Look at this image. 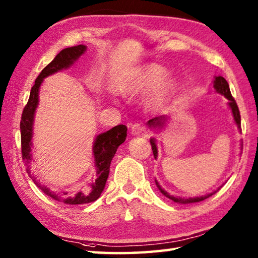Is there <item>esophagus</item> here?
I'll list each match as a JSON object with an SVG mask.
<instances>
[{
    "label": "esophagus",
    "instance_id": "34e87169",
    "mask_svg": "<svg viewBox=\"0 0 258 258\" xmlns=\"http://www.w3.org/2000/svg\"><path fill=\"white\" fill-rule=\"evenodd\" d=\"M143 131H145L143 125L137 123V124L132 125V127H131V134H132V135H140L143 132Z\"/></svg>",
    "mask_w": 258,
    "mask_h": 258
}]
</instances>
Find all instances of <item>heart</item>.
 <instances>
[{
	"instance_id": "1",
	"label": "heart",
	"mask_w": 258,
	"mask_h": 258,
	"mask_svg": "<svg viewBox=\"0 0 258 258\" xmlns=\"http://www.w3.org/2000/svg\"><path fill=\"white\" fill-rule=\"evenodd\" d=\"M146 104L150 109L164 107L176 90V81L166 75L165 68L156 63H147L130 74L121 84L124 93H139L150 89Z\"/></svg>"
}]
</instances>
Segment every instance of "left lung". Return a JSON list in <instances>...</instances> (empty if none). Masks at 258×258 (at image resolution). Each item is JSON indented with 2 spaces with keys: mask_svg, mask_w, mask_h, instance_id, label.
I'll return each instance as SVG.
<instances>
[{
  "mask_svg": "<svg viewBox=\"0 0 258 258\" xmlns=\"http://www.w3.org/2000/svg\"><path fill=\"white\" fill-rule=\"evenodd\" d=\"M213 87L214 90L216 91L217 93H220L222 95H224V97L229 100L228 102V106L231 109V112H232V116H233V120L235 125L238 126V128L240 132H241V118H240V112H239V109L237 103H235L234 99L232 98V95H231L230 92V87L228 82L225 81L224 77L222 76H215L214 78V82H213ZM169 118V116H159V117H155V118L150 119L148 121V126H149V128L155 131V130H160L163 128V126L166 124V120ZM150 143H151V148H152V152H154V156L155 158L158 157V147H157V140L155 138H151L150 139ZM156 185L158 187L159 191L163 194L165 197H167L168 199L173 200L174 203L176 204H192V203H198V202H203V200L207 199L208 197H211L213 196L215 192H217V190L211 192V194L208 195H205V196H200V197H189V198H182V197H178V196H173V195H169L167 191H165L163 187L159 185L158 181L156 180Z\"/></svg>",
  "mask_w": 258,
  "mask_h": 258,
  "instance_id": "obj_1",
  "label": "left lung"
}]
</instances>
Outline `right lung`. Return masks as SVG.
<instances>
[{"mask_svg":"<svg viewBox=\"0 0 258 258\" xmlns=\"http://www.w3.org/2000/svg\"><path fill=\"white\" fill-rule=\"evenodd\" d=\"M86 45H77L67 47L60 51L55 58L43 69L40 75L37 76L35 84L30 91L28 102L24 108L23 115L20 120V132H21V152H23V159L25 165L27 166V173L33 178L35 184L44 192L50 198L62 202L68 205H83L93 203L101 196L102 191L106 186V182L110 171V163L115 156L118 147L124 143L127 135V127L125 125H117L107 132L98 134L94 139L92 147V155L95 167V180L90 183L89 186L84 187V190L77 192L74 196H68V192L59 194V192L52 191L46 185H42L36 181L34 175L30 172V163L33 160V134H34V120L35 112L38 106V93L44 78L53 75V74L63 71V69L71 68L76 61L81 58L86 52Z\"/></svg>","mask_w":258,"mask_h":258,"instance_id":"obj_1","label":"right lung"}]
</instances>
